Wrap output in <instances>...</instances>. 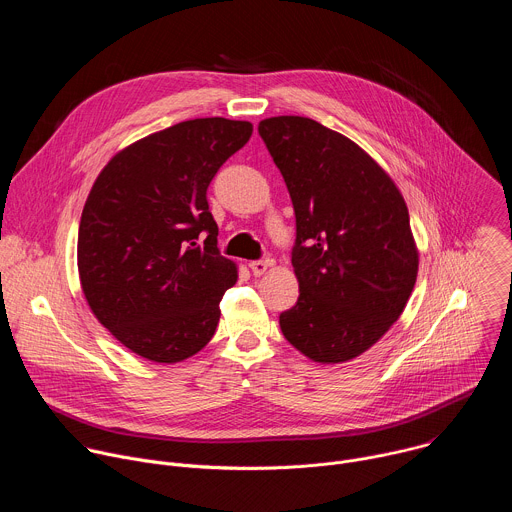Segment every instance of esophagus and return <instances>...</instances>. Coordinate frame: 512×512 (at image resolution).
I'll list each match as a JSON object with an SVG mask.
<instances>
[{
	"label": "esophagus",
	"instance_id": "1",
	"mask_svg": "<svg viewBox=\"0 0 512 512\" xmlns=\"http://www.w3.org/2000/svg\"><path fill=\"white\" fill-rule=\"evenodd\" d=\"M271 265H273L271 259H257V261H251V263H249V267H251V271H253L255 277L263 275Z\"/></svg>",
	"mask_w": 512,
	"mask_h": 512
}]
</instances>
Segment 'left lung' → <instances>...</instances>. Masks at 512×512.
<instances>
[{
    "instance_id": "1",
    "label": "left lung",
    "mask_w": 512,
    "mask_h": 512,
    "mask_svg": "<svg viewBox=\"0 0 512 512\" xmlns=\"http://www.w3.org/2000/svg\"><path fill=\"white\" fill-rule=\"evenodd\" d=\"M259 135L296 212L300 298L279 314L281 332L316 362L350 360L397 322L413 291L405 200L371 156L314 119H263Z\"/></svg>"
}]
</instances>
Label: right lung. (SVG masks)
<instances>
[{"instance_id": "right-lung-1", "label": "right lung", "mask_w": 512, "mask_h": 512, "mask_svg": "<svg viewBox=\"0 0 512 512\" xmlns=\"http://www.w3.org/2000/svg\"><path fill=\"white\" fill-rule=\"evenodd\" d=\"M251 133L249 121H182L119 152L93 184L79 225L81 285L135 354L180 362L212 338L237 267L216 247L206 190Z\"/></svg>"}]
</instances>
